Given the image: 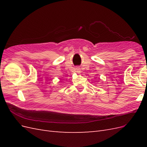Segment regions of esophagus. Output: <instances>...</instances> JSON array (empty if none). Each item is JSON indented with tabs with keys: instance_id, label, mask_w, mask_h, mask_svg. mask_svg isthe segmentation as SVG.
Wrapping results in <instances>:
<instances>
[{
	"instance_id": "esophagus-1",
	"label": "esophagus",
	"mask_w": 147,
	"mask_h": 147,
	"mask_svg": "<svg viewBox=\"0 0 147 147\" xmlns=\"http://www.w3.org/2000/svg\"><path fill=\"white\" fill-rule=\"evenodd\" d=\"M77 71H79V70H80V69H78V68H77Z\"/></svg>"
}]
</instances>
